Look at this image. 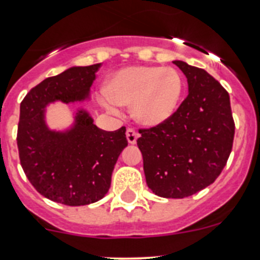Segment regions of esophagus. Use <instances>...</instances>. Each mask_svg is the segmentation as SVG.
I'll list each match as a JSON object with an SVG mask.
<instances>
[{"label":"esophagus","mask_w":260,"mask_h":260,"mask_svg":"<svg viewBox=\"0 0 260 260\" xmlns=\"http://www.w3.org/2000/svg\"><path fill=\"white\" fill-rule=\"evenodd\" d=\"M125 136H127V141L131 143V145H135L137 142L138 135L136 133V131L133 128H127V132H125Z\"/></svg>","instance_id":"1"}]
</instances>
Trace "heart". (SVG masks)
<instances>
[{
	"instance_id": "heart-1",
	"label": "heart",
	"mask_w": 260,
	"mask_h": 260,
	"mask_svg": "<svg viewBox=\"0 0 260 260\" xmlns=\"http://www.w3.org/2000/svg\"><path fill=\"white\" fill-rule=\"evenodd\" d=\"M182 90V75L174 68L136 65L122 68L109 77L101 102L112 112L117 104H133L136 119L154 127L172 117Z\"/></svg>"
}]
</instances>
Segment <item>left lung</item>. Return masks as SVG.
Segmentation results:
<instances>
[{
    "label": "left lung",
    "instance_id": "8db88e82",
    "mask_svg": "<svg viewBox=\"0 0 260 260\" xmlns=\"http://www.w3.org/2000/svg\"><path fill=\"white\" fill-rule=\"evenodd\" d=\"M188 94L171 118L140 129L147 186L157 196L183 199L208 187L221 174L233 148L235 124L229 93L200 68L181 60Z\"/></svg>",
    "mask_w": 260,
    "mask_h": 260
}]
</instances>
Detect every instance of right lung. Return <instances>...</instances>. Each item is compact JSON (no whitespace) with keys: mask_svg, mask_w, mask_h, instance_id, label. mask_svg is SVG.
I'll list each match as a JSON object with an SVG mask.
<instances>
[{"mask_svg":"<svg viewBox=\"0 0 260 260\" xmlns=\"http://www.w3.org/2000/svg\"><path fill=\"white\" fill-rule=\"evenodd\" d=\"M99 68L73 67L46 78L20 106L17 147L23 172L38 192L68 206L89 205L106 196L118 157L128 145L125 127L101 129L84 109L75 113L74 124L67 131L50 129L45 122L50 103L89 98Z\"/></svg>","mask_w":260,"mask_h":260,"instance_id":"obj_1","label":"right lung"}]
</instances>
